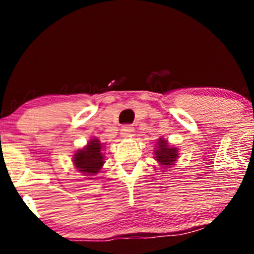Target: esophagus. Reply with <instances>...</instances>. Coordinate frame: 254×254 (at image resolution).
I'll list each match as a JSON object with an SVG mask.
<instances>
[{"label": "esophagus", "instance_id": "obj_1", "mask_svg": "<svg viewBox=\"0 0 254 254\" xmlns=\"http://www.w3.org/2000/svg\"><path fill=\"white\" fill-rule=\"evenodd\" d=\"M134 127L132 125H124V127H122V135L124 137H130L134 135Z\"/></svg>", "mask_w": 254, "mask_h": 254}]
</instances>
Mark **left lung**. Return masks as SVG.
Here are the masks:
<instances>
[{"instance_id":"left-lung-1","label":"left lung","mask_w":254,"mask_h":254,"mask_svg":"<svg viewBox=\"0 0 254 254\" xmlns=\"http://www.w3.org/2000/svg\"><path fill=\"white\" fill-rule=\"evenodd\" d=\"M157 150L155 151L156 160L161 163V166L167 167V166H172L173 162L178 157V151L175 147H170L166 140L160 139L158 140Z\"/></svg>"}]
</instances>
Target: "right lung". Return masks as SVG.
Segmentation results:
<instances>
[{"mask_svg":"<svg viewBox=\"0 0 254 254\" xmlns=\"http://www.w3.org/2000/svg\"><path fill=\"white\" fill-rule=\"evenodd\" d=\"M102 143L98 140H92L82 150L77 151L73 157L76 168L84 176H93L103 166V155H102Z\"/></svg>","mask_w":254,"mask_h":254,"instance_id":"right-lung-1","label":"right lung"}]
</instances>
